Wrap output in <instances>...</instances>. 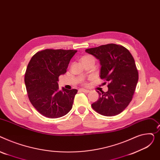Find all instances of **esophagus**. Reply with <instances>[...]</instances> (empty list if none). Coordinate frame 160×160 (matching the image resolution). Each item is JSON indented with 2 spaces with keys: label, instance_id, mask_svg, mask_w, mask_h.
<instances>
[{
  "label": "esophagus",
  "instance_id": "obj_1",
  "mask_svg": "<svg viewBox=\"0 0 160 160\" xmlns=\"http://www.w3.org/2000/svg\"><path fill=\"white\" fill-rule=\"evenodd\" d=\"M79 90H80L81 92H84V93H88V92H90V90H86V89H82V88H81V89H80Z\"/></svg>",
  "mask_w": 160,
  "mask_h": 160
}]
</instances>
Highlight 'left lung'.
<instances>
[{
  "mask_svg": "<svg viewBox=\"0 0 160 160\" xmlns=\"http://www.w3.org/2000/svg\"><path fill=\"white\" fill-rule=\"evenodd\" d=\"M85 52L99 61V76L109 82L107 92H98L99 98L92 103V108L105 116L120 114L132 101L138 81L132 55L125 47L115 44L102 45Z\"/></svg>",
  "mask_w": 160,
  "mask_h": 160,
  "instance_id": "obj_1",
  "label": "left lung"
}]
</instances>
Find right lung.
<instances>
[{"label": "right lung", "mask_w": 160, "mask_h": 160, "mask_svg": "<svg viewBox=\"0 0 160 160\" xmlns=\"http://www.w3.org/2000/svg\"><path fill=\"white\" fill-rule=\"evenodd\" d=\"M78 51L46 49L36 53L26 68L24 82L28 98L42 116L58 118L72 108L76 89L59 88V77L67 72L71 59Z\"/></svg>", "instance_id": "1"}]
</instances>
